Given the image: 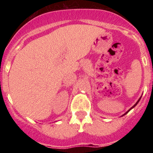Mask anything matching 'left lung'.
<instances>
[{
  "label": "left lung",
  "mask_w": 153,
  "mask_h": 153,
  "mask_svg": "<svg viewBox=\"0 0 153 153\" xmlns=\"http://www.w3.org/2000/svg\"><path fill=\"white\" fill-rule=\"evenodd\" d=\"M140 99H141V98H140V99H139V100H138V101H137V102H136V104H135L134 106H132V107H131V108H130V109H129V110H128V111H127V112H126V113H125V114H124V115H126V113H128V112H129V110H130V109H132V108H134V107H135V106H136V105H137V103H138V102H140Z\"/></svg>",
  "instance_id": "obj_1"
}]
</instances>
